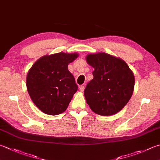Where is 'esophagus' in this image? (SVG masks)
<instances>
[{
	"mask_svg": "<svg viewBox=\"0 0 160 160\" xmlns=\"http://www.w3.org/2000/svg\"><path fill=\"white\" fill-rule=\"evenodd\" d=\"M84 88H85V86H83V85H81V86H79V90L81 92H83L84 90Z\"/></svg>",
	"mask_w": 160,
	"mask_h": 160,
	"instance_id": "34e87169",
	"label": "esophagus"
}]
</instances>
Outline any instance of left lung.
<instances>
[{"instance_id":"1","label":"left lung","mask_w":160,"mask_h":160,"mask_svg":"<svg viewBox=\"0 0 160 160\" xmlns=\"http://www.w3.org/2000/svg\"><path fill=\"white\" fill-rule=\"evenodd\" d=\"M86 61L95 69L93 79L84 90L87 104L101 116L119 112L133 93V72L123 60L106 53L88 54Z\"/></svg>"}]
</instances>
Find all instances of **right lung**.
<instances>
[{"label":"right lung","instance_id":"add662e5","mask_svg":"<svg viewBox=\"0 0 160 160\" xmlns=\"http://www.w3.org/2000/svg\"><path fill=\"white\" fill-rule=\"evenodd\" d=\"M77 57V53L46 55L29 70L27 90L33 103L44 113L56 116L67 109L78 89L68 65Z\"/></svg>","mask_w":160,"mask_h":160}]
</instances>
